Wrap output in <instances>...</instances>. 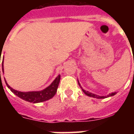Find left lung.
<instances>
[{
    "mask_svg": "<svg viewBox=\"0 0 134 134\" xmlns=\"http://www.w3.org/2000/svg\"><path fill=\"white\" fill-rule=\"evenodd\" d=\"M78 83H79V86H80V87H81V88L82 90H83V92L84 93L86 94L87 96H88V97H91L97 98V99H104V98H107V97H112V96H114L115 94H116V92H112V93L108 94L107 96H99V95H97V94H95L92 93V92H90L86 91V90H85L83 89L81 86V85H80L79 82V80H78Z\"/></svg>",
    "mask_w": 134,
    "mask_h": 134,
    "instance_id": "8db88e82",
    "label": "left lung"
}]
</instances>
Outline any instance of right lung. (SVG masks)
Returning a JSON list of instances; mask_svg holds the SVG:
<instances>
[{"label":"right lung","instance_id":"right-lung-1","mask_svg":"<svg viewBox=\"0 0 134 134\" xmlns=\"http://www.w3.org/2000/svg\"><path fill=\"white\" fill-rule=\"evenodd\" d=\"M1 58V57H0ZM3 59L2 63V67H3V72H4L3 69ZM1 63V61H0ZM1 76V71H0ZM60 81V75L57 76L53 81L51 83L50 86H48L45 89L40 90V91H32V92H21L16 90L12 88L10 86L7 84L6 80H5V83L7 85V88L10 89L14 94L19 97L22 99L25 100L26 102H30V103H40V102H45L46 100H48L54 97L55 93L57 92V89L58 87L59 83Z\"/></svg>","mask_w":134,"mask_h":134}]
</instances>
